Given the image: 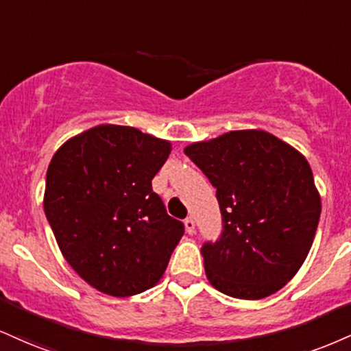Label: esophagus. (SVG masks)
Listing matches in <instances>:
<instances>
[{
	"label": "esophagus",
	"instance_id": "34e87169",
	"mask_svg": "<svg viewBox=\"0 0 351 351\" xmlns=\"http://www.w3.org/2000/svg\"><path fill=\"white\" fill-rule=\"evenodd\" d=\"M184 229H186V232L189 235H193L194 232H196V223H194L193 217H188L186 221H184Z\"/></svg>",
	"mask_w": 351,
	"mask_h": 351
}]
</instances>
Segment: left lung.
I'll return each instance as SVG.
<instances>
[{
    "instance_id": "1",
    "label": "left lung",
    "mask_w": 351,
    "mask_h": 351,
    "mask_svg": "<svg viewBox=\"0 0 351 351\" xmlns=\"http://www.w3.org/2000/svg\"><path fill=\"white\" fill-rule=\"evenodd\" d=\"M184 154L217 189L223 230L201 248L210 285L248 301L280 291L307 258L322 210L306 157L258 129L194 142Z\"/></svg>"
}]
</instances>
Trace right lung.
I'll return each mask as SVG.
<instances>
[{
  "mask_svg": "<svg viewBox=\"0 0 351 351\" xmlns=\"http://www.w3.org/2000/svg\"><path fill=\"white\" fill-rule=\"evenodd\" d=\"M171 142L129 125L101 124L55 152L44 210L63 258L114 298L154 288L184 234L152 189Z\"/></svg>",
  "mask_w": 351,
  "mask_h": 351,
  "instance_id": "obj_1",
  "label": "right lung"
}]
</instances>
